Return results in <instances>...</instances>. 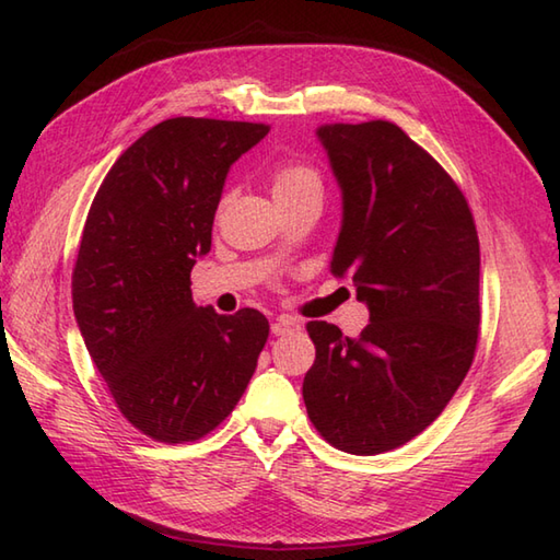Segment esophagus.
<instances>
[{
	"label": "esophagus",
	"mask_w": 560,
	"mask_h": 560,
	"mask_svg": "<svg viewBox=\"0 0 560 560\" xmlns=\"http://www.w3.org/2000/svg\"><path fill=\"white\" fill-rule=\"evenodd\" d=\"M295 331H301V325L295 323L291 317H279L277 323L271 325V335L273 337H287V335H295Z\"/></svg>",
	"instance_id": "obj_1"
}]
</instances>
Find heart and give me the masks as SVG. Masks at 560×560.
<instances>
[{
  "mask_svg": "<svg viewBox=\"0 0 560 560\" xmlns=\"http://www.w3.org/2000/svg\"><path fill=\"white\" fill-rule=\"evenodd\" d=\"M273 183V197L299 192L303 187H319V175L303 163H283L271 175Z\"/></svg>",
  "mask_w": 560,
  "mask_h": 560,
  "instance_id": "heart-1",
  "label": "heart"
}]
</instances>
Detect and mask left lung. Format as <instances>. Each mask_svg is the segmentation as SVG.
Masks as SVG:
<instances>
[{
  "label": "left lung",
  "instance_id": "8db88e82",
  "mask_svg": "<svg viewBox=\"0 0 560 560\" xmlns=\"http://www.w3.org/2000/svg\"><path fill=\"white\" fill-rule=\"evenodd\" d=\"M341 187L329 271L371 311L361 337L307 323L315 363L307 416L351 455L395 450L431 425L462 385L479 339V235L457 183L387 120L325 125Z\"/></svg>",
  "mask_w": 560,
  "mask_h": 560
}]
</instances>
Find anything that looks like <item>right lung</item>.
<instances>
[{
  "instance_id": "right-lung-1",
  "label": "right lung",
  "mask_w": 560,
  "mask_h": 560,
  "mask_svg": "<svg viewBox=\"0 0 560 560\" xmlns=\"http://www.w3.org/2000/svg\"><path fill=\"white\" fill-rule=\"evenodd\" d=\"M267 132L257 122L163 120L115 161L89 209L71 271L77 325L117 409L159 443L211 433L269 337L259 311L219 315L189 291L225 175Z\"/></svg>"
}]
</instances>
